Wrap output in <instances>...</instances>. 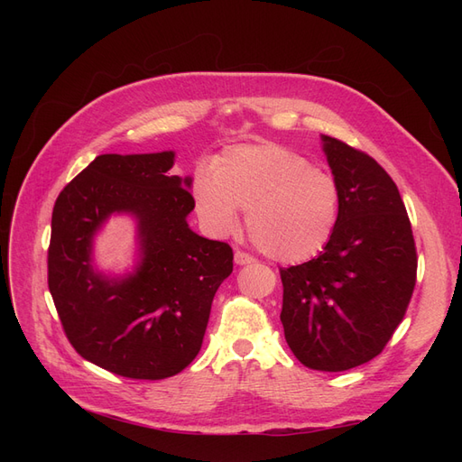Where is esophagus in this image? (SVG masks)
Here are the masks:
<instances>
[{
    "label": "esophagus",
    "mask_w": 462,
    "mask_h": 462,
    "mask_svg": "<svg viewBox=\"0 0 462 462\" xmlns=\"http://www.w3.org/2000/svg\"><path fill=\"white\" fill-rule=\"evenodd\" d=\"M253 262H254V258L246 254V253H243V250H236V253H235V263L236 265H245V263H253Z\"/></svg>",
    "instance_id": "34e87169"
}]
</instances>
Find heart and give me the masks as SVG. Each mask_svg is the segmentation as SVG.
Here are the masks:
<instances>
[{"label":"heart","mask_w":462,"mask_h":462,"mask_svg":"<svg viewBox=\"0 0 462 462\" xmlns=\"http://www.w3.org/2000/svg\"><path fill=\"white\" fill-rule=\"evenodd\" d=\"M194 212L216 236L239 227L265 256L297 263L318 256L337 229L341 189L331 173L282 144H239L190 180Z\"/></svg>","instance_id":"heart-1"}]
</instances>
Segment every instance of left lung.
Wrapping results in <instances>:
<instances>
[{
  "instance_id": "8db88e82",
  "label": "left lung",
  "mask_w": 462,
  "mask_h": 462,
  "mask_svg": "<svg viewBox=\"0 0 462 462\" xmlns=\"http://www.w3.org/2000/svg\"><path fill=\"white\" fill-rule=\"evenodd\" d=\"M341 189L339 223L312 258L282 268L285 339L306 368L343 372L380 355L416 283V246L397 185L362 150L321 136Z\"/></svg>"
}]
</instances>
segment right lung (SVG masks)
I'll return each mask as SVG.
<instances>
[{
	"label": "right lung",
	"mask_w": 462,
	"mask_h": 462,
	"mask_svg": "<svg viewBox=\"0 0 462 462\" xmlns=\"http://www.w3.org/2000/svg\"><path fill=\"white\" fill-rule=\"evenodd\" d=\"M175 152L102 153L61 192L51 214L48 287L63 331L92 365L131 380H163L199 355L217 287L233 272L227 243L194 233L190 177ZM111 213L137 219L142 262L125 278L91 263Z\"/></svg>",
	"instance_id": "obj_1"
}]
</instances>
